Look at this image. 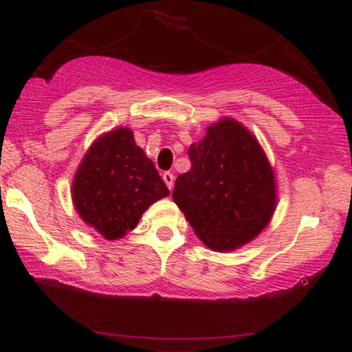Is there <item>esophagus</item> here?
<instances>
[{
    "label": "esophagus",
    "instance_id": "34e87169",
    "mask_svg": "<svg viewBox=\"0 0 352 352\" xmlns=\"http://www.w3.org/2000/svg\"><path fill=\"white\" fill-rule=\"evenodd\" d=\"M162 176H163V181H165V182H166L168 189H170V190H171V187H173V182H175V176H173L170 171L163 173V175H162Z\"/></svg>",
    "mask_w": 352,
    "mask_h": 352
}]
</instances>
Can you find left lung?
<instances>
[{"label":"left lung","mask_w":352,"mask_h":352,"mask_svg":"<svg viewBox=\"0 0 352 352\" xmlns=\"http://www.w3.org/2000/svg\"><path fill=\"white\" fill-rule=\"evenodd\" d=\"M190 170L177 176L173 200L206 247L232 252L271 221L276 176L258 139L223 118L189 147Z\"/></svg>","instance_id":"obj_1"}]
</instances>
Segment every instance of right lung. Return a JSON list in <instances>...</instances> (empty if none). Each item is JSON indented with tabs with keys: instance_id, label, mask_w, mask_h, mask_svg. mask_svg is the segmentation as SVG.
Here are the masks:
<instances>
[{
	"instance_id": "1",
	"label": "right lung",
	"mask_w": 352,
	"mask_h": 352,
	"mask_svg": "<svg viewBox=\"0 0 352 352\" xmlns=\"http://www.w3.org/2000/svg\"><path fill=\"white\" fill-rule=\"evenodd\" d=\"M170 190L133 131L117 128L96 139L81 160L72 199L81 219L107 240L136 228L144 211Z\"/></svg>"
}]
</instances>
